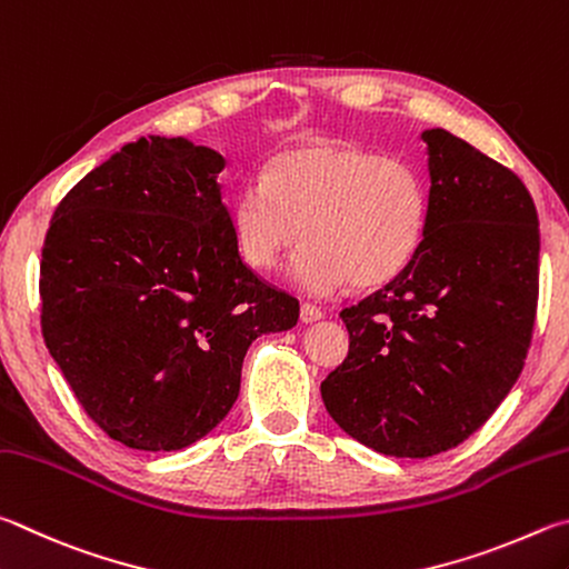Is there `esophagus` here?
<instances>
[{
  "label": "esophagus",
  "instance_id": "esophagus-1",
  "mask_svg": "<svg viewBox=\"0 0 569 569\" xmlns=\"http://www.w3.org/2000/svg\"><path fill=\"white\" fill-rule=\"evenodd\" d=\"M322 317H325V312L320 310V307H315V305H310V302H305V305L300 307V320H302L305 325L320 322Z\"/></svg>",
  "mask_w": 569,
  "mask_h": 569
}]
</instances>
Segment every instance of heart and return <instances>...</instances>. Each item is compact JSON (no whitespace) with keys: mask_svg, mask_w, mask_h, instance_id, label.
Wrapping results in <instances>:
<instances>
[{"mask_svg":"<svg viewBox=\"0 0 569 569\" xmlns=\"http://www.w3.org/2000/svg\"><path fill=\"white\" fill-rule=\"evenodd\" d=\"M427 219L430 194L410 162L345 142L277 154L264 182L244 184L229 207L239 254L259 272L277 269L305 237L292 279L307 295L392 282L420 252Z\"/></svg>","mask_w":569,"mask_h":569,"instance_id":"1","label":"heart"}]
</instances>
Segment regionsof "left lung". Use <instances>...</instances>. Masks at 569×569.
<instances>
[{"mask_svg":"<svg viewBox=\"0 0 569 569\" xmlns=\"http://www.w3.org/2000/svg\"><path fill=\"white\" fill-rule=\"evenodd\" d=\"M430 219L390 284L342 310L347 360L322 400L357 442L390 457L452 450L490 420L532 342L540 227L512 169L425 129Z\"/></svg>","mask_w":569,"mask_h":569,"instance_id":"8db88e82","label":"left lung"}]
</instances>
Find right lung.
Masks as SVG:
<instances>
[{
	"label": "right lung",
	"mask_w": 569,
	"mask_h": 569,
	"mask_svg": "<svg viewBox=\"0 0 569 569\" xmlns=\"http://www.w3.org/2000/svg\"><path fill=\"white\" fill-rule=\"evenodd\" d=\"M222 169L192 139L142 137L69 189L47 229V350L92 422L132 450L172 452L212 432L249 345L300 317L239 257Z\"/></svg>",
	"instance_id": "add662e5"
}]
</instances>
